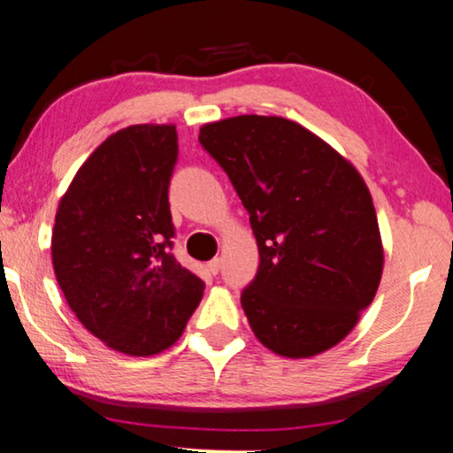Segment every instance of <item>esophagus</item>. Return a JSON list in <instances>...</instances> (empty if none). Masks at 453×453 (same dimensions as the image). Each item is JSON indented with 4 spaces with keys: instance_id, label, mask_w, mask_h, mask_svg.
I'll return each mask as SVG.
<instances>
[{
    "instance_id": "1",
    "label": "esophagus",
    "mask_w": 453,
    "mask_h": 453,
    "mask_svg": "<svg viewBox=\"0 0 453 453\" xmlns=\"http://www.w3.org/2000/svg\"><path fill=\"white\" fill-rule=\"evenodd\" d=\"M220 266H222V258H212V261L209 263V271L212 273V275H217V273L220 271Z\"/></svg>"
}]
</instances>
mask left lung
Listing matches in <instances>:
<instances>
[{
	"label": "left lung",
	"instance_id": "left-lung-1",
	"mask_svg": "<svg viewBox=\"0 0 453 453\" xmlns=\"http://www.w3.org/2000/svg\"><path fill=\"white\" fill-rule=\"evenodd\" d=\"M204 150L249 212L261 265L241 295L250 329L280 357L335 347L372 305L383 244L365 180L301 124L244 114L204 124Z\"/></svg>",
	"mask_w": 453,
	"mask_h": 453
}]
</instances>
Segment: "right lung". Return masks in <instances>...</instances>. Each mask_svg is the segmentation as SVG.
<instances>
[{"label":"right lung","mask_w":453,"mask_h":453,"mask_svg":"<svg viewBox=\"0 0 453 453\" xmlns=\"http://www.w3.org/2000/svg\"><path fill=\"white\" fill-rule=\"evenodd\" d=\"M174 124H134L110 134L59 198L51 263L80 323L130 357L173 347L204 283L173 255L168 184Z\"/></svg>","instance_id":"right-lung-1"}]
</instances>
